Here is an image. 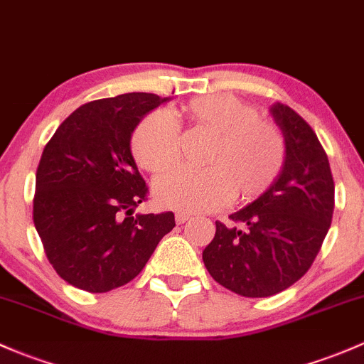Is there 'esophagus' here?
Here are the masks:
<instances>
[{
	"mask_svg": "<svg viewBox=\"0 0 364 364\" xmlns=\"http://www.w3.org/2000/svg\"><path fill=\"white\" fill-rule=\"evenodd\" d=\"M189 215H186V213H177V215H175V222H177V224L178 225H181V224H186V222L187 220H189Z\"/></svg>",
	"mask_w": 364,
	"mask_h": 364,
	"instance_id": "esophagus-1",
	"label": "esophagus"
}]
</instances>
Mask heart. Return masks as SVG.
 <instances>
[{
  "label": "heart",
  "instance_id": "heart-1",
  "mask_svg": "<svg viewBox=\"0 0 364 364\" xmlns=\"http://www.w3.org/2000/svg\"><path fill=\"white\" fill-rule=\"evenodd\" d=\"M183 118L210 132L215 140L206 156L208 168L178 166L154 182L159 206L201 213L237 201L252 203L277 181L287 159V144L272 123L260 119L255 105L230 93L191 99L182 105ZM136 163L151 173H161L178 159L181 132L165 111H154L136 124L132 135Z\"/></svg>",
  "mask_w": 364,
  "mask_h": 364
}]
</instances>
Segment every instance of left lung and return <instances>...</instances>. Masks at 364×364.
Wrapping results in <instances>:
<instances>
[{
  "label": "left lung",
  "mask_w": 364,
  "mask_h": 364,
  "mask_svg": "<svg viewBox=\"0 0 364 364\" xmlns=\"http://www.w3.org/2000/svg\"><path fill=\"white\" fill-rule=\"evenodd\" d=\"M271 114L287 144V159L271 189L230 215L234 225L215 222L203 252L210 276L243 296H271L300 279L330 229L335 183L314 130L284 104Z\"/></svg>",
  "instance_id": "1"
}]
</instances>
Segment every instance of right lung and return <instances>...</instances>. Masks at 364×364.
Instances as JSON below:
<instances>
[{
	"label": "right lung",
	"instance_id": "add662e5",
	"mask_svg": "<svg viewBox=\"0 0 364 364\" xmlns=\"http://www.w3.org/2000/svg\"><path fill=\"white\" fill-rule=\"evenodd\" d=\"M170 100L123 93L88 102L64 119L36 171L33 218L57 274L73 287L104 293L146 267L175 215H132L147 187L132 156L140 119Z\"/></svg>",
	"mask_w": 364,
	"mask_h": 364
}]
</instances>
